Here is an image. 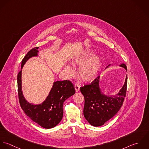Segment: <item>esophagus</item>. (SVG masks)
I'll return each instance as SVG.
<instances>
[{
	"label": "esophagus",
	"instance_id": "obj_1",
	"mask_svg": "<svg viewBox=\"0 0 149 149\" xmlns=\"http://www.w3.org/2000/svg\"><path fill=\"white\" fill-rule=\"evenodd\" d=\"M74 87H75V91H76L77 92H78V91H79V90H80V86H79V85H78V84H75V85H74Z\"/></svg>",
	"mask_w": 149,
	"mask_h": 149
}]
</instances>
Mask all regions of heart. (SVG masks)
Segmentation results:
<instances>
[{"instance_id": "heart-1", "label": "heart", "mask_w": 149, "mask_h": 149, "mask_svg": "<svg viewBox=\"0 0 149 149\" xmlns=\"http://www.w3.org/2000/svg\"><path fill=\"white\" fill-rule=\"evenodd\" d=\"M94 51L87 49L77 55L72 60L73 64L80 66L78 75L86 82L93 81L98 75L102 63V58L100 55L95 54ZM65 74L69 78L75 74L74 68L70 64H66L64 68Z\"/></svg>"}]
</instances>
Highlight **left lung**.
Masks as SVG:
<instances>
[{"instance_id":"8db88e82","label":"left lung","mask_w":149,"mask_h":149,"mask_svg":"<svg viewBox=\"0 0 149 149\" xmlns=\"http://www.w3.org/2000/svg\"><path fill=\"white\" fill-rule=\"evenodd\" d=\"M109 64L107 67L110 66ZM127 71L125 64L120 65ZM100 76L90 84L80 88L85 98L84 115L86 120L94 127H99L112 118L119 111L125 97L127 75L123 86L114 95L104 94L100 88Z\"/></svg>"}]
</instances>
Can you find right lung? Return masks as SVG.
Wrapping results in <instances>:
<instances>
[{"instance_id": "obj_1", "label": "right lung", "mask_w": 149, "mask_h": 149, "mask_svg": "<svg viewBox=\"0 0 149 149\" xmlns=\"http://www.w3.org/2000/svg\"><path fill=\"white\" fill-rule=\"evenodd\" d=\"M38 47L29 51L22 61L21 69L32 57L38 56ZM22 70L17 76L18 93L19 104L25 114L33 121L44 128H51L56 126L63 116V102L75 93L71 81L65 80L54 82L52 88L45 101L41 104L35 105L29 103L25 98L22 90Z\"/></svg>"}]
</instances>
